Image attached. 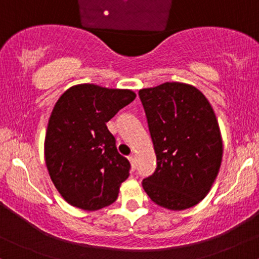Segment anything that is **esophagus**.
<instances>
[{
	"mask_svg": "<svg viewBox=\"0 0 259 259\" xmlns=\"http://www.w3.org/2000/svg\"><path fill=\"white\" fill-rule=\"evenodd\" d=\"M128 160H130L131 165H132V168L135 169V168H136V159H135V157H133V155H130Z\"/></svg>",
	"mask_w": 259,
	"mask_h": 259,
	"instance_id": "obj_1",
	"label": "esophagus"
}]
</instances>
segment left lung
I'll use <instances>...</instances> for the list:
<instances>
[{
  "mask_svg": "<svg viewBox=\"0 0 259 259\" xmlns=\"http://www.w3.org/2000/svg\"><path fill=\"white\" fill-rule=\"evenodd\" d=\"M138 95L157 155V169L142 182L144 191L169 210L195 206L210 191L224 153L212 106L184 82L142 89Z\"/></svg>",
  "mask_w": 259,
  "mask_h": 259,
  "instance_id": "left-lung-1",
  "label": "left lung"
}]
</instances>
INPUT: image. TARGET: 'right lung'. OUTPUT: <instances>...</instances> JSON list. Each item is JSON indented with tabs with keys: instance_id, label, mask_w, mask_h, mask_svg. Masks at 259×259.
<instances>
[{
	"instance_id": "1",
	"label": "right lung",
	"mask_w": 259,
	"mask_h": 259,
	"mask_svg": "<svg viewBox=\"0 0 259 259\" xmlns=\"http://www.w3.org/2000/svg\"><path fill=\"white\" fill-rule=\"evenodd\" d=\"M135 99L136 94L127 89L79 84L55 104L44 158L53 184L71 206L95 211L117 199L131 165L117 152L106 122Z\"/></svg>"
}]
</instances>
